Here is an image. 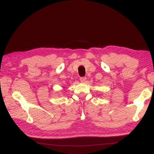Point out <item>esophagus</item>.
<instances>
[{
  "label": "esophagus",
  "instance_id": "obj_1",
  "mask_svg": "<svg viewBox=\"0 0 154 154\" xmlns=\"http://www.w3.org/2000/svg\"><path fill=\"white\" fill-rule=\"evenodd\" d=\"M80 82H85V80H86V78L85 77H81L80 78Z\"/></svg>",
  "mask_w": 154,
  "mask_h": 154
}]
</instances>
